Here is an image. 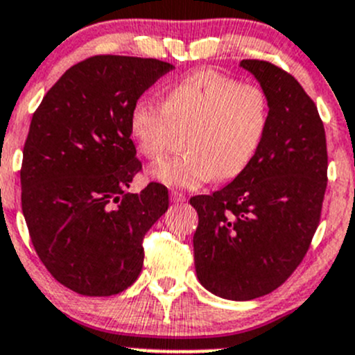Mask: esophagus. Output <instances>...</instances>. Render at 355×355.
<instances>
[{
  "mask_svg": "<svg viewBox=\"0 0 355 355\" xmlns=\"http://www.w3.org/2000/svg\"><path fill=\"white\" fill-rule=\"evenodd\" d=\"M171 201H173V203L182 205L186 201V196H184V194H181V193H173V194H171Z\"/></svg>",
  "mask_w": 355,
  "mask_h": 355,
  "instance_id": "34e87169",
  "label": "esophagus"
}]
</instances>
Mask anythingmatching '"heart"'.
Masks as SVG:
<instances>
[{
	"instance_id": "1",
	"label": "heart",
	"mask_w": 355,
	"mask_h": 355,
	"mask_svg": "<svg viewBox=\"0 0 355 355\" xmlns=\"http://www.w3.org/2000/svg\"><path fill=\"white\" fill-rule=\"evenodd\" d=\"M269 123L264 91L215 71H196L167 87L164 105L142 98L130 113V133L150 162L166 157L184 133L186 154L157 166L152 178L164 186L198 189L234 179L257 154Z\"/></svg>"
}]
</instances>
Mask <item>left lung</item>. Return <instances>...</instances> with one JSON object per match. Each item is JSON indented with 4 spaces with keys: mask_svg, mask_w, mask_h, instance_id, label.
I'll use <instances>...</instances> for the list:
<instances>
[{
    "mask_svg": "<svg viewBox=\"0 0 355 355\" xmlns=\"http://www.w3.org/2000/svg\"><path fill=\"white\" fill-rule=\"evenodd\" d=\"M239 66L268 98V130L243 173L189 203L200 218L198 281L220 298L249 301L279 288L310 247L327 188V140L315 103L291 74L264 60Z\"/></svg>",
    "mask_w": 355,
    "mask_h": 355,
    "instance_id": "8db88e82",
    "label": "left lung"
}]
</instances>
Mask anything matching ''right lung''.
<instances>
[{
	"instance_id": "obj_1",
	"label": "right lung",
	"mask_w": 355,
	"mask_h": 355,
	"mask_svg": "<svg viewBox=\"0 0 355 355\" xmlns=\"http://www.w3.org/2000/svg\"><path fill=\"white\" fill-rule=\"evenodd\" d=\"M173 69L157 59L91 57L64 72L32 118L21 209L40 261L79 295L112 296L135 283L144 235L169 207L159 182L125 189L142 169L132 108Z\"/></svg>"
}]
</instances>
